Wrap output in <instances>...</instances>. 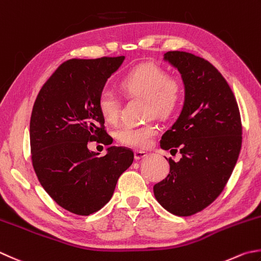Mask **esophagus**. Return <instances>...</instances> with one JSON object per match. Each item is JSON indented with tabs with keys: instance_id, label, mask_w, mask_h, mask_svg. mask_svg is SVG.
Listing matches in <instances>:
<instances>
[{
	"instance_id": "34e87169",
	"label": "esophagus",
	"mask_w": 261,
	"mask_h": 261,
	"mask_svg": "<svg viewBox=\"0 0 261 261\" xmlns=\"http://www.w3.org/2000/svg\"><path fill=\"white\" fill-rule=\"evenodd\" d=\"M146 155H147V153H146V152H144V151H135V152H134V158H135V160L143 159V158H145Z\"/></svg>"
}]
</instances>
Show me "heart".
Wrapping results in <instances>:
<instances>
[{
	"label": "heart",
	"instance_id": "1",
	"mask_svg": "<svg viewBox=\"0 0 261 261\" xmlns=\"http://www.w3.org/2000/svg\"><path fill=\"white\" fill-rule=\"evenodd\" d=\"M120 90L128 97L144 99L147 117L167 118L178 110L184 97V85L180 78L169 75L153 62H142L127 71L119 82ZM120 100L116 93L105 88L97 96V109L103 119L114 124L120 115ZM158 125H126L116 132V139L126 146L142 149L151 143L158 134Z\"/></svg>",
	"mask_w": 261,
	"mask_h": 261
}]
</instances>
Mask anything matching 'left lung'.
I'll return each mask as SVG.
<instances>
[{"instance_id":"left-lung-1","label":"left lung","mask_w":261,"mask_h":261,"mask_svg":"<svg viewBox=\"0 0 261 261\" xmlns=\"http://www.w3.org/2000/svg\"><path fill=\"white\" fill-rule=\"evenodd\" d=\"M164 59L180 72L185 101L160 146L170 153L179 151L181 158H169V174L153 192L166 210L186 217L207 208L223 192L239 158L242 124L232 90L209 61L183 51H169Z\"/></svg>"}]
</instances>
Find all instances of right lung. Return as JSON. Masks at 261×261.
Instances as JSON below:
<instances>
[{
  "instance_id": "right-lung-1",
  "label": "right lung",
  "mask_w": 261,
  "mask_h": 261,
  "mask_svg": "<svg viewBox=\"0 0 261 261\" xmlns=\"http://www.w3.org/2000/svg\"><path fill=\"white\" fill-rule=\"evenodd\" d=\"M124 59L67 60L34 103L29 125L34 170L46 193L72 214L88 216L105 207L134 160L127 147L110 146L103 156L87 147L93 141L111 144L97 96Z\"/></svg>"
}]
</instances>
